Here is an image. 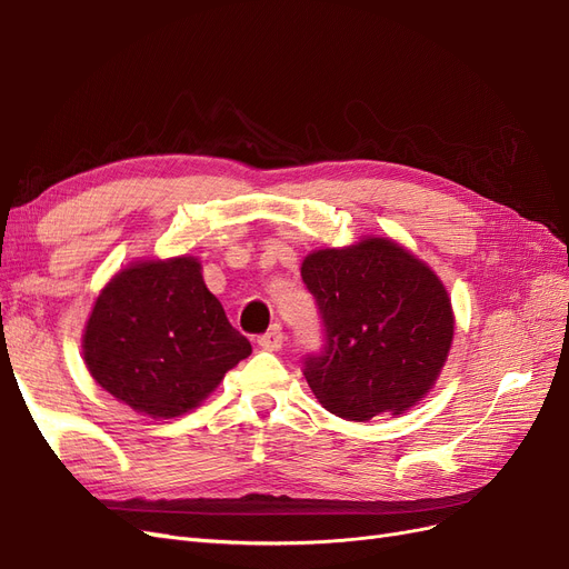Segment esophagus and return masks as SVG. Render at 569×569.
Returning <instances> with one entry per match:
<instances>
[{
  "instance_id": "1",
  "label": "esophagus",
  "mask_w": 569,
  "mask_h": 569,
  "mask_svg": "<svg viewBox=\"0 0 569 569\" xmlns=\"http://www.w3.org/2000/svg\"><path fill=\"white\" fill-rule=\"evenodd\" d=\"M282 341H284V335L280 329H270L266 331V335H261L257 339V343L263 348V350H280L282 348Z\"/></svg>"
}]
</instances>
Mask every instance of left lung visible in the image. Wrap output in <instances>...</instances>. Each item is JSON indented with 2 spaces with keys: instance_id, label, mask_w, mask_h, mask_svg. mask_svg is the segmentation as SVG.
<instances>
[{
  "instance_id": "1",
  "label": "left lung",
  "mask_w": 569,
  "mask_h": 569,
  "mask_svg": "<svg viewBox=\"0 0 569 569\" xmlns=\"http://www.w3.org/2000/svg\"><path fill=\"white\" fill-rule=\"evenodd\" d=\"M301 278L318 303L325 346L303 377L325 409L348 421L402 415L433 388L455 337L438 276L407 249L367 238L303 259Z\"/></svg>"
}]
</instances>
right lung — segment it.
I'll use <instances>...</instances> for the list:
<instances>
[{"label": "right lung", "mask_w": 569, "mask_h": 569, "mask_svg": "<svg viewBox=\"0 0 569 569\" xmlns=\"http://www.w3.org/2000/svg\"><path fill=\"white\" fill-rule=\"evenodd\" d=\"M82 348L96 383L152 419L198 407L251 352L192 257L117 272L98 293Z\"/></svg>", "instance_id": "add662e5"}]
</instances>
